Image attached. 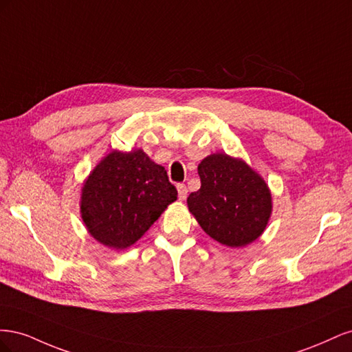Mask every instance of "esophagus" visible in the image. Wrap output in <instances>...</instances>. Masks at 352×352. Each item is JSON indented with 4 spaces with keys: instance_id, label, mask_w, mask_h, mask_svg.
Masks as SVG:
<instances>
[{
    "instance_id": "34e87169",
    "label": "esophagus",
    "mask_w": 352,
    "mask_h": 352,
    "mask_svg": "<svg viewBox=\"0 0 352 352\" xmlns=\"http://www.w3.org/2000/svg\"><path fill=\"white\" fill-rule=\"evenodd\" d=\"M177 195H179V199H182V201L186 198L188 189H186V186L184 184H179L177 185Z\"/></svg>"
}]
</instances>
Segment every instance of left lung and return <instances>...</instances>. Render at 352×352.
<instances>
[{
    "label": "left lung",
    "mask_w": 352,
    "mask_h": 352,
    "mask_svg": "<svg viewBox=\"0 0 352 352\" xmlns=\"http://www.w3.org/2000/svg\"><path fill=\"white\" fill-rule=\"evenodd\" d=\"M201 188L188 207L207 235L226 247H245L267 226L272 195L258 173L228 154H211L198 166Z\"/></svg>",
    "instance_id": "left-lung-1"
}]
</instances>
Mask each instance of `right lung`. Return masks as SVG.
I'll return each mask as SVG.
<instances>
[{
  "instance_id": "obj_1",
  "label": "right lung",
  "mask_w": 352,
  "mask_h": 352,
  "mask_svg": "<svg viewBox=\"0 0 352 352\" xmlns=\"http://www.w3.org/2000/svg\"><path fill=\"white\" fill-rule=\"evenodd\" d=\"M177 198L163 166L142 150L113 151L82 188L80 212L88 232L114 250H124L151 228Z\"/></svg>"
}]
</instances>
